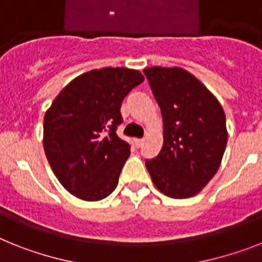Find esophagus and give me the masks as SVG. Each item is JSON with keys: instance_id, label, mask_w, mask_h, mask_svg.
I'll return each instance as SVG.
<instances>
[{"instance_id": "esophagus-1", "label": "esophagus", "mask_w": 262, "mask_h": 262, "mask_svg": "<svg viewBox=\"0 0 262 262\" xmlns=\"http://www.w3.org/2000/svg\"><path fill=\"white\" fill-rule=\"evenodd\" d=\"M143 143H144V139H135L136 147H142L143 146Z\"/></svg>"}]
</instances>
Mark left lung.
Here are the masks:
<instances>
[{
	"instance_id": "left-lung-1",
	"label": "left lung",
	"mask_w": 262,
	"mask_h": 262,
	"mask_svg": "<svg viewBox=\"0 0 262 262\" xmlns=\"http://www.w3.org/2000/svg\"><path fill=\"white\" fill-rule=\"evenodd\" d=\"M163 118V146L146 167L159 191L182 200L198 194L221 165L228 143L220 101L178 67L143 71Z\"/></svg>"
}]
</instances>
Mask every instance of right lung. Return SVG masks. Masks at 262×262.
Segmentation results:
<instances>
[{"label":"right lung","mask_w":262,"mask_h":262,"mask_svg":"<svg viewBox=\"0 0 262 262\" xmlns=\"http://www.w3.org/2000/svg\"><path fill=\"white\" fill-rule=\"evenodd\" d=\"M144 80L139 71L101 68L73 79L44 116V150L64 189L84 201H100L115 190L129 157L116 135L123 99Z\"/></svg>","instance_id":"right-lung-1"}]
</instances>
